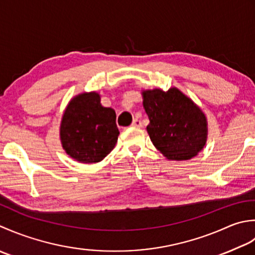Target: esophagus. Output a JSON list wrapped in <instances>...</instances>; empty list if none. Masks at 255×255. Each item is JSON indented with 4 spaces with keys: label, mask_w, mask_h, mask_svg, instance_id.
I'll use <instances>...</instances> for the list:
<instances>
[{
    "label": "esophagus",
    "mask_w": 255,
    "mask_h": 255,
    "mask_svg": "<svg viewBox=\"0 0 255 255\" xmlns=\"http://www.w3.org/2000/svg\"><path fill=\"white\" fill-rule=\"evenodd\" d=\"M132 127L134 128H142V121L139 119H134L132 122Z\"/></svg>",
    "instance_id": "1"
}]
</instances>
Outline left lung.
<instances>
[{
	"label": "left lung",
	"instance_id": "1",
	"mask_svg": "<svg viewBox=\"0 0 255 255\" xmlns=\"http://www.w3.org/2000/svg\"><path fill=\"white\" fill-rule=\"evenodd\" d=\"M143 106L149 124L147 133L164 156L187 160L204 148L207 138L205 114L176 88L143 92Z\"/></svg>",
	"mask_w": 255,
	"mask_h": 255
}]
</instances>
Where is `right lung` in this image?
<instances>
[{
    "label": "right lung",
    "instance_id": "right-lung-1",
    "mask_svg": "<svg viewBox=\"0 0 255 255\" xmlns=\"http://www.w3.org/2000/svg\"><path fill=\"white\" fill-rule=\"evenodd\" d=\"M116 111L96 92L72 99L62 117L60 138L66 153L80 163H98L113 149L120 132Z\"/></svg>",
    "mask_w": 255,
    "mask_h": 255
}]
</instances>
